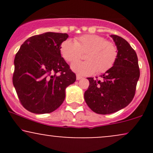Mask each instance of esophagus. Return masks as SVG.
Wrapping results in <instances>:
<instances>
[{
  "mask_svg": "<svg viewBox=\"0 0 153 153\" xmlns=\"http://www.w3.org/2000/svg\"><path fill=\"white\" fill-rule=\"evenodd\" d=\"M76 79L78 80H80V79H82V76H80V75H76Z\"/></svg>",
  "mask_w": 153,
  "mask_h": 153,
  "instance_id": "34e87169",
  "label": "esophagus"
}]
</instances>
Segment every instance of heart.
I'll return each instance as SVG.
<instances>
[{
  "label": "heart",
  "mask_w": 153,
  "mask_h": 153,
  "mask_svg": "<svg viewBox=\"0 0 153 153\" xmlns=\"http://www.w3.org/2000/svg\"><path fill=\"white\" fill-rule=\"evenodd\" d=\"M61 53L68 62H74L80 57V53L86 52L84 59L71 65V69L80 75H90L97 72L105 73L114 65L118 50L113 42L96 34H84L74 41L67 39L61 45Z\"/></svg>",
  "instance_id": "1"
}]
</instances>
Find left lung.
<instances>
[{
	"label": "left lung",
	"mask_w": 153,
	"mask_h": 153,
	"mask_svg": "<svg viewBox=\"0 0 153 153\" xmlns=\"http://www.w3.org/2000/svg\"><path fill=\"white\" fill-rule=\"evenodd\" d=\"M111 37L118 50L117 60L99 80L88 78L90 85L84 94L89 108L99 114L114 113L128 106L134 98L140 78L135 51L121 36L111 35Z\"/></svg>",
	"instance_id": "obj_1"
}]
</instances>
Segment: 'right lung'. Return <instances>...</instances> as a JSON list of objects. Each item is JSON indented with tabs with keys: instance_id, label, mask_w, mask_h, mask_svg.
Segmentation results:
<instances>
[{
	"instance_id": "right-lung-1",
	"label": "right lung",
	"mask_w": 153,
	"mask_h": 153,
	"mask_svg": "<svg viewBox=\"0 0 153 153\" xmlns=\"http://www.w3.org/2000/svg\"><path fill=\"white\" fill-rule=\"evenodd\" d=\"M62 33L46 32L31 36L14 59L13 84L22 106L34 114H48L61 106L65 89L76 75L62 57Z\"/></svg>"
}]
</instances>
